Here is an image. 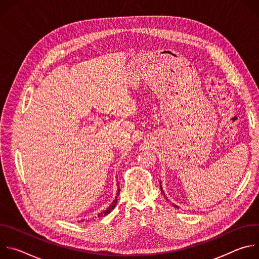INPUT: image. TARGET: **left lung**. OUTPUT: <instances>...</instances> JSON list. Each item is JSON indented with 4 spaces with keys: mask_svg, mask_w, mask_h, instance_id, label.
I'll return each instance as SVG.
<instances>
[{
    "mask_svg": "<svg viewBox=\"0 0 259 259\" xmlns=\"http://www.w3.org/2000/svg\"><path fill=\"white\" fill-rule=\"evenodd\" d=\"M160 188H161V191H162V193H163V194H164V191H163V189H162V186H161V183H160ZM164 196H165V194H164ZM165 198H166V200H168V199H167V197H165ZM172 205H173V206H174V207H175V208H177V209H178V208H179V207H178V206H177V205H174V204H172Z\"/></svg>",
    "mask_w": 259,
    "mask_h": 259,
    "instance_id": "obj_1",
    "label": "left lung"
}]
</instances>
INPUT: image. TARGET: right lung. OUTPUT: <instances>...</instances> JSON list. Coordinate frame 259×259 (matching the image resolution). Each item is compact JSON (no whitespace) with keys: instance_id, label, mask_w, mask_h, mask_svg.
<instances>
[{"instance_id":"add662e5","label":"right lung","mask_w":259,"mask_h":259,"mask_svg":"<svg viewBox=\"0 0 259 259\" xmlns=\"http://www.w3.org/2000/svg\"><path fill=\"white\" fill-rule=\"evenodd\" d=\"M118 186H119V183H118ZM119 194H120V189H118V193H117V197L115 198V200H114V202L110 204L104 211H102V212H100V213H98V217H103V216H105V215H107L110 211H112L115 207H116V205H117V202H118V196H119Z\"/></svg>"}]
</instances>
